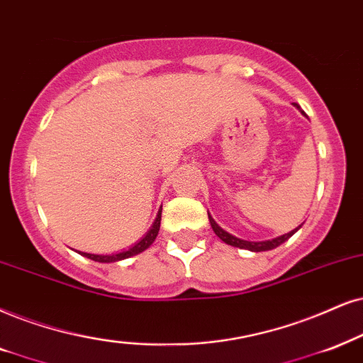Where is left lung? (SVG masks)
Segmentation results:
<instances>
[{
	"instance_id": "1",
	"label": "left lung",
	"mask_w": 363,
	"mask_h": 363,
	"mask_svg": "<svg viewBox=\"0 0 363 363\" xmlns=\"http://www.w3.org/2000/svg\"><path fill=\"white\" fill-rule=\"evenodd\" d=\"M298 107V105H296ZM300 108V107H298ZM209 223H211V228H213V231L218 235V238L221 241L226 242V245H231V246H236V247H242V250H250V251H255V253H259V251H269V250H274V247H278L279 245H283L284 241L290 240V238L295 235V233L298 231V228L295 229V231L288 233V235H283L279 238H274V240L272 241H259V242H253V241H242L240 240V238H235L233 235H229V233L224 231V229H221L216 224V221L213 218L209 216Z\"/></svg>"
}]
</instances>
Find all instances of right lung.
Returning <instances> with one entry per match:
<instances>
[{"label": "right lung", "mask_w": 363, "mask_h": 363, "mask_svg": "<svg viewBox=\"0 0 363 363\" xmlns=\"http://www.w3.org/2000/svg\"><path fill=\"white\" fill-rule=\"evenodd\" d=\"M160 213H162V211H159L157 218H155L152 228H150V231L147 233V235L142 238V240L137 242L135 246H132L130 250L122 251V253H117V255H110V256L108 255H105V256H102V255H90V253H84V256H86V258H90V259H94V261H99V263H112V261H121V259L128 258V256H134V255L142 253V251L147 250V247L152 245L154 240H155V236H157L159 228H160Z\"/></svg>", "instance_id": "obj_1"}]
</instances>
